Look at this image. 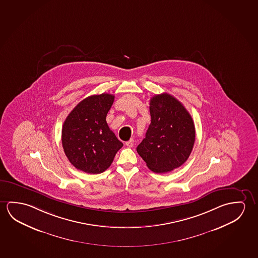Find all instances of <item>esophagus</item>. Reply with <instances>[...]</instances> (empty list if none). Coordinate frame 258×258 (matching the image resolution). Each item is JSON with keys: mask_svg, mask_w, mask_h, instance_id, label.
I'll list each match as a JSON object with an SVG mask.
<instances>
[{"mask_svg": "<svg viewBox=\"0 0 258 258\" xmlns=\"http://www.w3.org/2000/svg\"><path fill=\"white\" fill-rule=\"evenodd\" d=\"M125 145H126L127 147H133L134 146V140L131 139L130 141L126 142Z\"/></svg>", "mask_w": 258, "mask_h": 258, "instance_id": "obj_1", "label": "esophagus"}]
</instances>
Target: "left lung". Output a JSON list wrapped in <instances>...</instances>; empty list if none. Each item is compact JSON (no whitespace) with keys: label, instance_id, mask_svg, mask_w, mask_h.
I'll use <instances>...</instances> for the list:
<instances>
[{"label":"left lung","instance_id":"1","mask_svg":"<svg viewBox=\"0 0 258 258\" xmlns=\"http://www.w3.org/2000/svg\"><path fill=\"white\" fill-rule=\"evenodd\" d=\"M151 124L136 148L148 168L166 173L179 168L191 154L196 140L192 116L183 104L168 93L150 100Z\"/></svg>","mask_w":258,"mask_h":258}]
</instances>
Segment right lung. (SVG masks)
<instances>
[{
  "instance_id": "1",
  "label": "right lung",
  "mask_w": 258,
  "mask_h": 258,
  "mask_svg": "<svg viewBox=\"0 0 258 258\" xmlns=\"http://www.w3.org/2000/svg\"><path fill=\"white\" fill-rule=\"evenodd\" d=\"M114 99V95L107 93L92 95L79 103L66 117L61 143L66 157L77 169L89 174L102 173L123 147L106 121Z\"/></svg>"
}]
</instances>
